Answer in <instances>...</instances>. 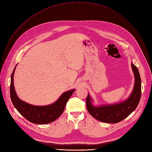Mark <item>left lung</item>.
I'll return each mask as SVG.
<instances>
[{
	"mask_svg": "<svg viewBox=\"0 0 152 152\" xmlns=\"http://www.w3.org/2000/svg\"><path fill=\"white\" fill-rule=\"evenodd\" d=\"M135 76L134 90L128 99L119 104L95 107L88 94L86 107L89 113L96 119L105 123L115 124L124 120L137 108L141 98V78L137 68L132 63Z\"/></svg>",
	"mask_w": 152,
	"mask_h": 152,
	"instance_id": "1",
	"label": "left lung"
}]
</instances>
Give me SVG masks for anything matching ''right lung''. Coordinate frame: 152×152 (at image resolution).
I'll use <instances>...</instances> for the list:
<instances>
[{"label": "right lung", "instance_id": "obj_1", "mask_svg": "<svg viewBox=\"0 0 152 152\" xmlns=\"http://www.w3.org/2000/svg\"><path fill=\"white\" fill-rule=\"evenodd\" d=\"M16 68L11 75L10 94L11 101L14 107L23 117L31 123L46 124L55 121L63 113L69 99L75 92L72 89L64 92L53 104L46 106H36L21 101L17 97L14 86V74Z\"/></svg>", "mask_w": 152, "mask_h": 152}]
</instances>
